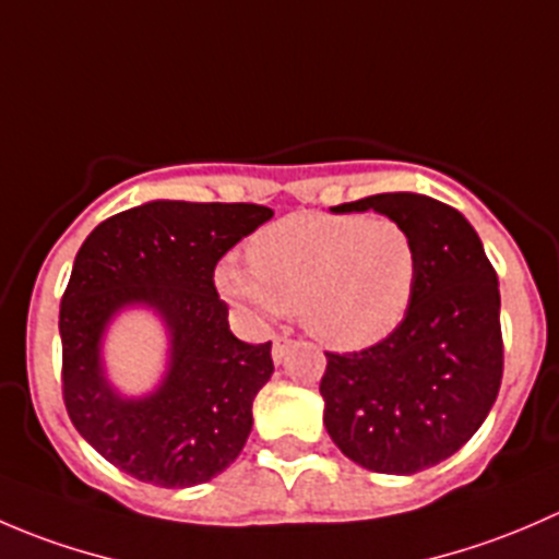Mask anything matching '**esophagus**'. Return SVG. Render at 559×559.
<instances>
[{
  "instance_id": "obj_1",
  "label": "esophagus",
  "mask_w": 559,
  "mask_h": 559,
  "mask_svg": "<svg viewBox=\"0 0 559 559\" xmlns=\"http://www.w3.org/2000/svg\"><path fill=\"white\" fill-rule=\"evenodd\" d=\"M289 337H286V335H278V337H275V341H273V359H275V362H284V357H286V352H289Z\"/></svg>"
}]
</instances>
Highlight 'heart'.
<instances>
[{"label": "heart", "mask_w": 559, "mask_h": 559, "mask_svg": "<svg viewBox=\"0 0 559 559\" xmlns=\"http://www.w3.org/2000/svg\"><path fill=\"white\" fill-rule=\"evenodd\" d=\"M248 262L216 264L218 295L264 319L300 311L302 326L335 352L386 341L414 306L421 273L414 235L368 213H292L251 240Z\"/></svg>", "instance_id": "1"}]
</instances>
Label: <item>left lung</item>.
<instances>
[{
    "label": "left lung",
    "mask_w": 559,
    "mask_h": 559,
    "mask_svg": "<svg viewBox=\"0 0 559 559\" xmlns=\"http://www.w3.org/2000/svg\"><path fill=\"white\" fill-rule=\"evenodd\" d=\"M414 235L419 286L403 324L376 346L326 352L324 427L357 465L411 476L460 452L481 427L503 379L498 275L465 216L414 191L343 202Z\"/></svg>",
    "instance_id": "obj_1"
}]
</instances>
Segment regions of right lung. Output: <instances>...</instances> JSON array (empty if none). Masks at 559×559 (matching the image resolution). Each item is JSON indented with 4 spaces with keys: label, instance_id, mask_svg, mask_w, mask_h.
<instances>
[{
    "label": "right lung",
    "instance_id": "obj_1",
    "mask_svg": "<svg viewBox=\"0 0 559 559\" xmlns=\"http://www.w3.org/2000/svg\"><path fill=\"white\" fill-rule=\"evenodd\" d=\"M270 218L251 202L151 200L83 240L59 311L64 405L75 430L138 481L194 487L243 452L273 357L270 343L233 335L213 270ZM132 307L154 312L168 335L166 373L145 395H123L104 365L106 330Z\"/></svg>",
    "mask_w": 559,
    "mask_h": 559
}]
</instances>
